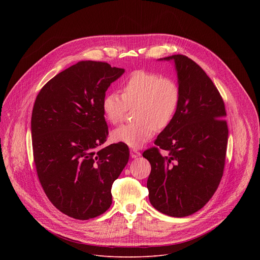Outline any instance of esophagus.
<instances>
[{
	"instance_id": "1",
	"label": "esophagus",
	"mask_w": 260,
	"mask_h": 260,
	"mask_svg": "<svg viewBox=\"0 0 260 260\" xmlns=\"http://www.w3.org/2000/svg\"><path fill=\"white\" fill-rule=\"evenodd\" d=\"M131 156L132 158H138L141 156V153L136 149H131Z\"/></svg>"
}]
</instances>
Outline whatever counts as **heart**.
<instances>
[{
    "label": "heart",
    "instance_id": "b5f03b06",
    "mask_svg": "<svg viewBox=\"0 0 260 260\" xmlns=\"http://www.w3.org/2000/svg\"><path fill=\"white\" fill-rule=\"evenodd\" d=\"M179 102L180 89L173 79L140 70L124 82L122 95L110 91L104 96L102 109L106 119L116 124L123 118L127 107L137 106L134 110L136 121L120 125L111 136L115 142L139 148L153 137L156 129L169 126Z\"/></svg>",
    "mask_w": 260,
    "mask_h": 260
}]
</instances>
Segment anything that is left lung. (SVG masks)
Wrapping results in <instances>:
<instances>
[{"label": "left lung", "mask_w": 260, "mask_h": 260, "mask_svg": "<svg viewBox=\"0 0 260 260\" xmlns=\"http://www.w3.org/2000/svg\"><path fill=\"white\" fill-rule=\"evenodd\" d=\"M180 102L177 112L143 156L151 165L147 180L151 205L172 217L189 216L213 197L223 175L229 128L218 89L192 59L174 54ZM160 147L168 152L162 157Z\"/></svg>", "instance_id": "left-lung-1"}]
</instances>
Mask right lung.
Returning a JSON list of instances; mask_svg holds the SVG:
<instances>
[{
  "label": "right lung",
  "mask_w": 260,
  "mask_h": 260,
  "mask_svg": "<svg viewBox=\"0 0 260 260\" xmlns=\"http://www.w3.org/2000/svg\"><path fill=\"white\" fill-rule=\"evenodd\" d=\"M124 69L81 60L49 80L34 104V161L42 187L63 214L87 220L112 204L113 182L129 157L122 143L107 141L102 102Z\"/></svg>",
  "instance_id": "add662e5"
}]
</instances>
